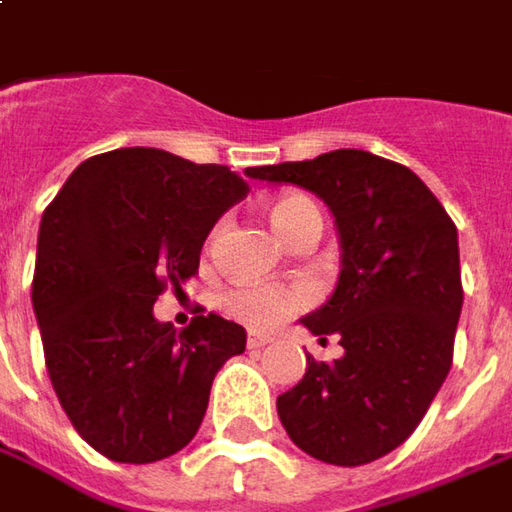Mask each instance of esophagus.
I'll return each mask as SVG.
<instances>
[{"instance_id": "esophagus-1", "label": "esophagus", "mask_w": 512, "mask_h": 512, "mask_svg": "<svg viewBox=\"0 0 512 512\" xmlns=\"http://www.w3.org/2000/svg\"><path fill=\"white\" fill-rule=\"evenodd\" d=\"M269 342H271V336H266V333H249V339H246L249 350H260V347H266Z\"/></svg>"}]
</instances>
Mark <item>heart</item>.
<instances>
[{
	"mask_svg": "<svg viewBox=\"0 0 512 512\" xmlns=\"http://www.w3.org/2000/svg\"><path fill=\"white\" fill-rule=\"evenodd\" d=\"M266 212H269L274 232L285 243L294 241L311 221H319V210L305 196L274 198ZM305 300H308V291L302 285H252V288L232 291L227 297V308L243 325L266 330L280 325L285 316L297 311Z\"/></svg>",
	"mask_w": 512,
	"mask_h": 512,
	"instance_id": "obj_1",
	"label": "heart"
}]
</instances>
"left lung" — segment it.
<instances>
[{"instance_id":"1","label":"left lung","mask_w":512,"mask_h":512,"mask_svg":"<svg viewBox=\"0 0 512 512\" xmlns=\"http://www.w3.org/2000/svg\"><path fill=\"white\" fill-rule=\"evenodd\" d=\"M328 204L342 271L330 300L302 319L342 358L316 361L277 398L288 437L330 465H367L417 429L451 370L462 311L457 227L412 170L356 148L249 168Z\"/></svg>"}]
</instances>
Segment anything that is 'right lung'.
I'll list each match as a JSON object with an SVG mask.
<instances>
[{"label": "right lung", "mask_w": 512, "mask_h": 512, "mask_svg": "<svg viewBox=\"0 0 512 512\" xmlns=\"http://www.w3.org/2000/svg\"><path fill=\"white\" fill-rule=\"evenodd\" d=\"M249 193L227 165L159 148H117L72 170L41 215L33 274L52 389L89 446L114 462L165 460L204 420L212 378L246 350V330L154 316L182 291L224 212Z\"/></svg>", "instance_id": "obj_1"}]
</instances>
